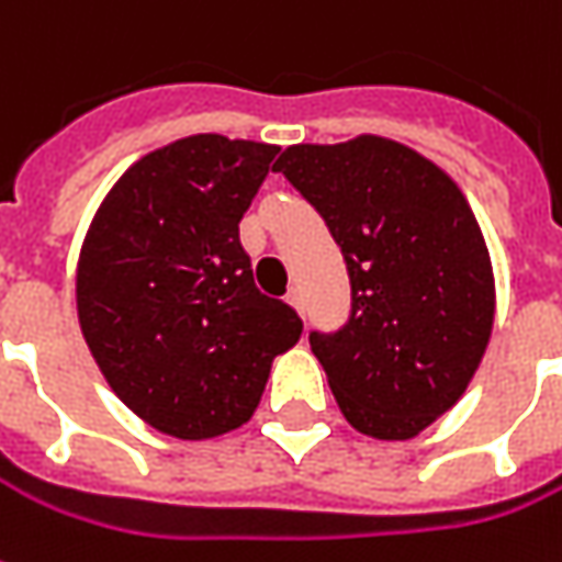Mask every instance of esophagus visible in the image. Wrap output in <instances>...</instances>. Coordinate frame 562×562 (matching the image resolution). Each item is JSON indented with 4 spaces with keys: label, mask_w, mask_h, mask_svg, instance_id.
Returning a JSON list of instances; mask_svg holds the SVG:
<instances>
[{
    "label": "esophagus",
    "mask_w": 562,
    "mask_h": 562,
    "mask_svg": "<svg viewBox=\"0 0 562 562\" xmlns=\"http://www.w3.org/2000/svg\"><path fill=\"white\" fill-rule=\"evenodd\" d=\"M285 301H289V304H292L297 313H304V297H301V292H297V289H292V292L285 295Z\"/></svg>",
    "instance_id": "obj_1"
}]
</instances>
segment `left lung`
<instances>
[{
	"label": "left lung",
	"instance_id": "8db88e82",
	"mask_svg": "<svg viewBox=\"0 0 562 562\" xmlns=\"http://www.w3.org/2000/svg\"><path fill=\"white\" fill-rule=\"evenodd\" d=\"M273 169L345 255L350 319L311 331L338 406L366 437H418L490 345L495 280L471 205L440 166L378 135L295 144Z\"/></svg>",
	"mask_w": 562,
	"mask_h": 562
}]
</instances>
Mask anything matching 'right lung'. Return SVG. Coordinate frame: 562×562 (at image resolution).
I'll return each instance as SVG.
<instances>
[{"mask_svg": "<svg viewBox=\"0 0 562 562\" xmlns=\"http://www.w3.org/2000/svg\"><path fill=\"white\" fill-rule=\"evenodd\" d=\"M280 147L181 137L122 175L91 221L76 307L91 357L137 418L209 440L258 409L297 313L258 292L239 221Z\"/></svg>", "mask_w": 562, "mask_h": 562, "instance_id": "right-lung-1", "label": "right lung"}]
</instances>
